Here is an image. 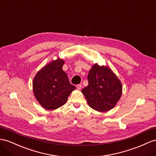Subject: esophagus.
Returning a JSON list of instances; mask_svg holds the SVG:
<instances>
[{
  "label": "esophagus",
  "mask_w": 156,
  "mask_h": 156,
  "mask_svg": "<svg viewBox=\"0 0 156 156\" xmlns=\"http://www.w3.org/2000/svg\"><path fill=\"white\" fill-rule=\"evenodd\" d=\"M76 87H77L78 90H80L82 87V84H78L76 86Z\"/></svg>",
  "instance_id": "34e87169"
}]
</instances>
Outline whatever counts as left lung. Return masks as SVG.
I'll return each mask as SVG.
<instances>
[{
  "mask_svg": "<svg viewBox=\"0 0 156 156\" xmlns=\"http://www.w3.org/2000/svg\"><path fill=\"white\" fill-rule=\"evenodd\" d=\"M88 86L82 92L91 108L101 112L109 111L116 105L122 94L121 82L111 70L95 64L87 75Z\"/></svg>",
  "mask_w": 156,
  "mask_h": 156,
  "instance_id": "obj_1",
  "label": "left lung"
}]
</instances>
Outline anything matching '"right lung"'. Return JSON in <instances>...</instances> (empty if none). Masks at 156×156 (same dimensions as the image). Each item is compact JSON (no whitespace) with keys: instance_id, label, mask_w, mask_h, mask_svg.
<instances>
[{"instance_id":"right-lung-1","label":"right lung","mask_w":156,"mask_h":156,"mask_svg":"<svg viewBox=\"0 0 156 156\" xmlns=\"http://www.w3.org/2000/svg\"><path fill=\"white\" fill-rule=\"evenodd\" d=\"M64 61L58 58L39 71L33 82L34 92L39 103L48 110L63 105L76 87L62 70Z\"/></svg>"}]
</instances>
